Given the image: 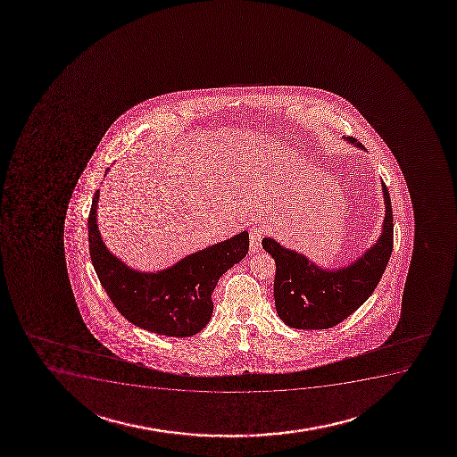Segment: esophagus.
Returning a JSON list of instances; mask_svg holds the SVG:
<instances>
[{"instance_id":"esophagus-1","label":"esophagus","mask_w":457,"mask_h":457,"mask_svg":"<svg viewBox=\"0 0 457 457\" xmlns=\"http://www.w3.org/2000/svg\"><path fill=\"white\" fill-rule=\"evenodd\" d=\"M262 238H263V229L260 226H253L249 232V253H257L262 249Z\"/></svg>"}]
</instances>
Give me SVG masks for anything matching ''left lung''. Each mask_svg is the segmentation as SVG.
I'll return each mask as SVG.
<instances>
[{"mask_svg": "<svg viewBox=\"0 0 457 457\" xmlns=\"http://www.w3.org/2000/svg\"><path fill=\"white\" fill-rule=\"evenodd\" d=\"M365 151L358 140L344 137ZM386 214L379 237L352 263L322 268L295 249L263 238V249L275 260L274 298L279 320L303 330H322L344 321L362 306L379 283L393 249V212L390 194L381 180Z\"/></svg>", "mask_w": 457, "mask_h": 457, "instance_id": "8db88e82", "label": "left lung"}]
</instances>
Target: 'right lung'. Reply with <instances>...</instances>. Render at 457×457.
Here are the masks:
<instances>
[{
  "label": "right lung",
  "mask_w": 457,
  "mask_h": 457,
  "mask_svg": "<svg viewBox=\"0 0 457 457\" xmlns=\"http://www.w3.org/2000/svg\"><path fill=\"white\" fill-rule=\"evenodd\" d=\"M97 202L99 189L88 215V247L97 278L116 309L131 324L157 335L187 338L199 333L212 315L211 295L217 281L246 257L249 234L240 232L170 268L145 272L129 268L105 246L97 226Z\"/></svg>",
  "instance_id": "add662e5"
}]
</instances>
